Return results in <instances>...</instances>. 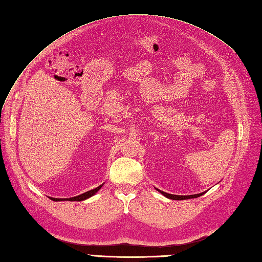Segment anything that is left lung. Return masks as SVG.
Masks as SVG:
<instances>
[{"label":"left lung","mask_w":262,"mask_h":262,"mask_svg":"<svg viewBox=\"0 0 262 262\" xmlns=\"http://www.w3.org/2000/svg\"><path fill=\"white\" fill-rule=\"evenodd\" d=\"M158 192L162 193L164 196L168 198V199L170 200H187V199H193V198H198L202 194H204V192H201V193H198V194H191V195H177V194H170V193H167V192H164L162 191V190L155 188Z\"/></svg>","instance_id":"obj_1"}]
</instances>
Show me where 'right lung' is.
I'll use <instances>...</instances> for the list:
<instances>
[{"label": "right lung", "mask_w": 262, "mask_h": 262, "mask_svg": "<svg viewBox=\"0 0 262 262\" xmlns=\"http://www.w3.org/2000/svg\"><path fill=\"white\" fill-rule=\"evenodd\" d=\"M102 186H104V184L98 186L97 188L90 190V191H86V192H84V193H82L80 195L72 196V198H67V199H61V198H50V196L49 198H50L51 200H53V201H84L86 199H89V198L93 196L94 194H96Z\"/></svg>", "instance_id": "1"}]
</instances>
